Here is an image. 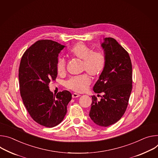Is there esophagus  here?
Returning <instances> with one entry per match:
<instances>
[{"instance_id": "1", "label": "esophagus", "mask_w": 158, "mask_h": 158, "mask_svg": "<svg viewBox=\"0 0 158 158\" xmlns=\"http://www.w3.org/2000/svg\"><path fill=\"white\" fill-rule=\"evenodd\" d=\"M80 96V94H77V93H73V94H72V97H73V98L79 97Z\"/></svg>"}]
</instances>
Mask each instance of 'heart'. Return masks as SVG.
I'll return each mask as SVG.
<instances>
[{
	"label": "heart",
	"instance_id": "obj_1",
	"mask_svg": "<svg viewBox=\"0 0 158 158\" xmlns=\"http://www.w3.org/2000/svg\"><path fill=\"white\" fill-rule=\"evenodd\" d=\"M69 52L73 57L83 60V69L92 77H97L103 72L106 65V57L103 52L93 51L90 47L82 42L73 45L69 49ZM66 64L63 58L59 57L57 59L56 68L59 74L65 72ZM90 83L89 76L83 74L70 78L65 82V86L75 92L81 93L87 90Z\"/></svg>",
	"mask_w": 158,
	"mask_h": 158
}]
</instances>
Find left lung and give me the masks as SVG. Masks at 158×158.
Instances as JSON below:
<instances>
[{
  "label": "left lung",
  "instance_id": "left-lung-1",
  "mask_svg": "<svg viewBox=\"0 0 158 158\" xmlns=\"http://www.w3.org/2000/svg\"><path fill=\"white\" fill-rule=\"evenodd\" d=\"M101 46L106 65L93 90L103 95L100 101L92 97L89 116L97 125L108 127L116 123L126 110L132 89V68L127 51L115 39L106 38Z\"/></svg>",
  "mask_w": 158,
  "mask_h": 158
}]
</instances>
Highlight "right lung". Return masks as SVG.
I'll return each instance as SVG.
<instances>
[{
    "instance_id": "obj_1",
    "label": "right lung",
    "mask_w": 158,
    "mask_h": 158,
    "mask_svg": "<svg viewBox=\"0 0 158 158\" xmlns=\"http://www.w3.org/2000/svg\"><path fill=\"white\" fill-rule=\"evenodd\" d=\"M64 47L52 40H39L25 51L20 63L19 80L24 105L35 122L47 127L61 123L72 99L69 92L63 90L55 95L48 86L57 77L56 63Z\"/></svg>"
}]
</instances>
